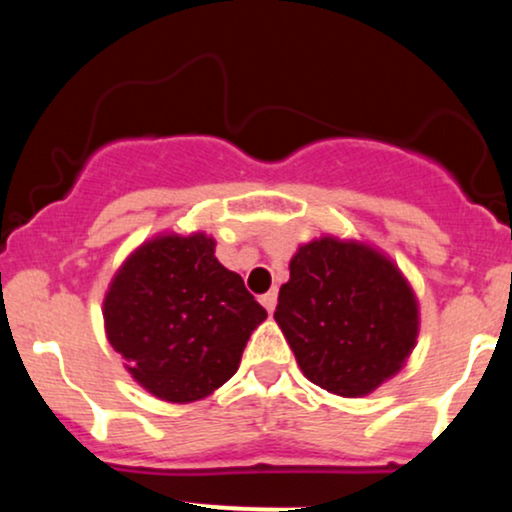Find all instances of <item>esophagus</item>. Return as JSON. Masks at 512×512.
Returning a JSON list of instances; mask_svg holds the SVG:
<instances>
[{
    "label": "esophagus",
    "mask_w": 512,
    "mask_h": 512,
    "mask_svg": "<svg viewBox=\"0 0 512 512\" xmlns=\"http://www.w3.org/2000/svg\"><path fill=\"white\" fill-rule=\"evenodd\" d=\"M260 303L264 305V310H267V313H274V308H276V291L264 293V296L260 298Z\"/></svg>",
    "instance_id": "34e87169"
}]
</instances>
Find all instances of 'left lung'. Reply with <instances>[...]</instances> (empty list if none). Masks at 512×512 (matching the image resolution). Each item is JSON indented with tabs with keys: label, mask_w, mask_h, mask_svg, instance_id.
Returning <instances> with one entry per match:
<instances>
[{
	"label": "left lung",
	"mask_w": 512,
	"mask_h": 512,
	"mask_svg": "<svg viewBox=\"0 0 512 512\" xmlns=\"http://www.w3.org/2000/svg\"><path fill=\"white\" fill-rule=\"evenodd\" d=\"M274 310L305 378L339 397H366L407 366L419 298L392 257L366 240L298 245Z\"/></svg>",
	"instance_id": "1"
}]
</instances>
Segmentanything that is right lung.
<instances>
[{
  "instance_id": "add662e5",
  "label": "right lung",
  "mask_w": 512,
  "mask_h": 512,
  "mask_svg": "<svg viewBox=\"0 0 512 512\" xmlns=\"http://www.w3.org/2000/svg\"><path fill=\"white\" fill-rule=\"evenodd\" d=\"M204 231H163L120 264L103 298L105 337L149 395L190 404L233 378L267 310L216 260Z\"/></svg>"
}]
</instances>
